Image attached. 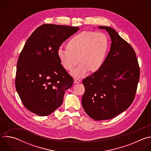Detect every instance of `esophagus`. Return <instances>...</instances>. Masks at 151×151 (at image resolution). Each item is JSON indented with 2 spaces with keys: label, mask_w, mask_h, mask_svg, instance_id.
<instances>
[{
  "label": "esophagus",
  "mask_w": 151,
  "mask_h": 151,
  "mask_svg": "<svg viewBox=\"0 0 151 151\" xmlns=\"http://www.w3.org/2000/svg\"><path fill=\"white\" fill-rule=\"evenodd\" d=\"M81 82V80L78 79H74V83H78Z\"/></svg>",
  "instance_id": "34e87169"
}]
</instances>
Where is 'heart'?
<instances>
[{
  "label": "heart",
  "instance_id": "b5f03b06",
  "mask_svg": "<svg viewBox=\"0 0 151 151\" xmlns=\"http://www.w3.org/2000/svg\"><path fill=\"white\" fill-rule=\"evenodd\" d=\"M109 45V39L104 33L84 31L69 40L66 44V50H58L57 56L62 66L68 71L73 70L79 61L81 64L72 75L81 78L88 70L95 72L100 69Z\"/></svg>",
  "mask_w": 151,
  "mask_h": 151
}]
</instances>
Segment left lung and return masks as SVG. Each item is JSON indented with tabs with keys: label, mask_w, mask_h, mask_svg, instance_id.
I'll return each mask as SVG.
<instances>
[{
	"label": "left lung",
	"mask_w": 151,
	"mask_h": 151,
	"mask_svg": "<svg viewBox=\"0 0 151 151\" xmlns=\"http://www.w3.org/2000/svg\"><path fill=\"white\" fill-rule=\"evenodd\" d=\"M108 32L111 50L99 70L82 81V107L97 121L113 118L133 103L139 81L140 68L133 47L112 27L99 26Z\"/></svg>",
	"instance_id": "8db88e82"
}]
</instances>
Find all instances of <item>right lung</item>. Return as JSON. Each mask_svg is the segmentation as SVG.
I'll return each mask as SVG.
<instances>
[{
  "label": "right lung",
  "instance_id": "right-lung-1",
  "mask_svg": "<svg viewBox=\"0 0 151 151\" xmlns=\"http://www.w3.org/2000/svg\"><path fill=\"white\" fill-rule=\"evenodd\" d=\"M79 27L45 24L36 29L17 64L16 90L23 105L38 116H47L61 105L73 79L61 64L57 51Z\"/></svg>",
  "mask_w": 151,
  "mask_h": 151
}]
</instances>
